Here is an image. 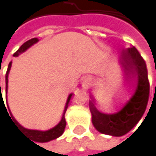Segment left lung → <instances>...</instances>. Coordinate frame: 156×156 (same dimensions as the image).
I'll use <instances>...</instances> for the list:
<instances>
[{
  "mask_svg": "<svg viewBox=\"0 0 156 156\" xmlns=\"http://www.w3.org/2000/svg\"><path fill=\"white\" fill-rule=\"evenodd\" d=\"M119 63L122 69L124 83L132 88V96L116 113H103L97 108L96 99L90 94L89 109L92 123L98 132L121 136L130 132L142 118L147 107L150 85L144 59L135 47L120 51Z\"/></svg>",
  "mask_w": 156,
  "mask_h": 156,
  "instance_id": "left-lung-1",
  "label": "left lung"
}]
</instances>
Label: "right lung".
Segmentation results:
<instances>
[{
	"mask_svg": "<svg viewBox=\"0 0 156 156\" xmlns=\"http://www.w3.org/2000/svg\"><path fill=\"white\" fill-rule=\"evenodd\" d=\"M38 42V38L35 37V38H32L28 41H26L25 43H23V44L20 46V48L14 53V56H19L20 53L24 52L25 51H27L30 47H32L34 44H36V43ZM11 66H12V62L9 63L8 65V69H7V71H6V74H5V92L7 94V90H8V75H9V71H10V69H11ZM2 93V92H1ZM7 97V96H6ZM72 97V93H70L67 99V103H66V105H65V108H64V112H63V115H62V118H61V120L55 126L52 127L49 130H46V131H40V130H32V129H27V128H24L23 126H21L18 121L16 120V119L13 117L11 111H9L10 113V116L12 117L13 119V121L15 122V124L18 126V128L20 130V131H23L24 133H25L27 136H29L30 137L33 138V140H35L36 142H48V141H51V140H53L57 137H59L60 136H62V134L64 133L65 131V127H66V119H65V113L66 111L69 107V104L70 101V99ZM2 104L4 105V103H2L3 100H2ZM5 106V105H4ZM6 109V107H5ZM9 109V107H8ZM7 111V110H6ZM8 113V112H7ZM9 115V114H8Z\"/></svg>",
	"mask_w": 156,
	"mask_h": 156,
	"instance_id": "add662e5",
	"label": "right lung"
}]
</instances>
